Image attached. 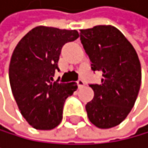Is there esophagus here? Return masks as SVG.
<instances>
[{
  "instance_id": "34e87169",
  "label": "esophagus",
  "mask_w": 148,
  "mask_h": 148,
  "mask_svg": "<svg viewBox=\"0 0 148 148\" xmlns=\"http://www.w3.org/2000/svg\"><path fill=\"white\" fill-rule=\"evenodd\" d=\"M77 84H78L79 88H82V87L84 86V84H85V82H84L82 79H79L78 82H77Z\"/></svg>"
}]
</instances>
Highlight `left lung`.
<instances>
[{"mask_svg": "<svg viewBox=\"0 0 148 148\" xmlns=\"http://www.w3.org/2000/svg\"><path fill=\"white\" fill-rule=\"evenodd\" d=\"M80 42L92 69L103 76L101 84L90 85L95 96L85 106L87 116L97 128L109 129L124 121L137 98L142 79L137 53L111 25L80 29Z\"/></svg>", "mask_w": 148, "mask_h": 148, "instance_id": "left-lung-1", "label": "left lung"}]
</instances>
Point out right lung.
I'll list each match as a JSON object with an SVG mask.
<instances>
[{
  "instance_id": "right-lung-1",
  "label": "right lung",
  "mask_w": 148,
  "mask_h": 148,
  "mask_svg": "<svg viewBox=\"0 0 148 148\" xmlns=\"http://www.w3.org/2000/svg\"><path fill=\"white\" fill-rule=\"evenodd\" d=\"M79 37L77 30L39 26L19 40L9 65V80L17 106L27 123L37 130L60 124L66 99L77 83L53 82L63 45Z\"/></svg>"
}]
</instances>
